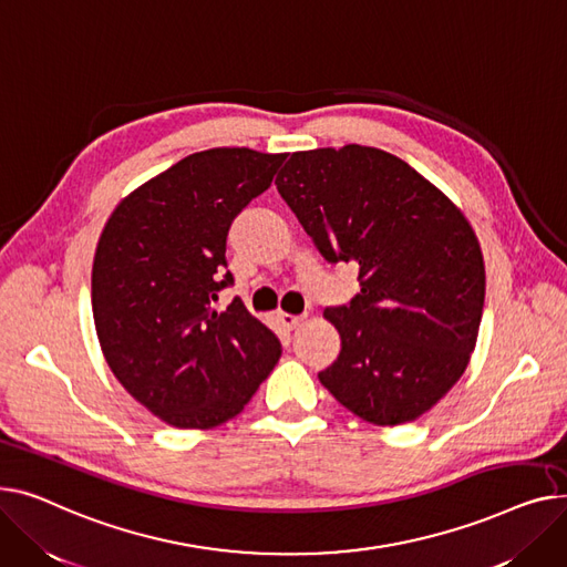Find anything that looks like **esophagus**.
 I'll use <instances>...</instances> for the list:
<instances>
[{
    "label": "esophagus",
    "instance_id": "1",
    "mask_svg": "<svg viewBox=\"0 0 567 567\" xmlns=\"http://www.w3.org/2000/svg\"><path fill=\"white\" fill-rule=\"evenodd\" d=\"M277 318H279V322L286 327V329H295V327H299L305 322V316H290V313H277Z\"/></svg>",
    "mask_w": 567,
    "mask_h": 567
}]
</instances>
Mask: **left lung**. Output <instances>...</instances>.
Here are the masks:
<instances>
[{"label": "left lung", "instance_id": "1", "mask_svg": "<svg viewBox=\"0 0 567 567\" xmlns=\"http://www.w3.org/2000/svg\"><path fill=\"white\" fill-rule=\"evenodd\" d=\"M329 262H359V295L327 309L341 352L322 386L375 425L416 421L460 380L476 348L485 262L451 198L373 146L292 153L275 181Z\"/></svg>", "mask_w": 567, "mask_h": 567}]
</instances>
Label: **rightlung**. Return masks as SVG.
<instances>
[{
	"label": "right lung",
	"mask_w": 567,
	"mask_h": 567,
	"mask_svg": "<svg viewBox=\"0 0 567 567\" xmlns=\"http://www.w3.org/2000/svg\"><path fill=\"white\" fill-rule=\"evenodd\" d=\"M284 159L251 148L187 155L130 192L100 233L91 272L100 350L123 389L174 427L238 416L281 357L243 299L213 305L233 284L221 275L230 221Z\"/></svg>",
	"instance_id": "1"
}]
</instances>
